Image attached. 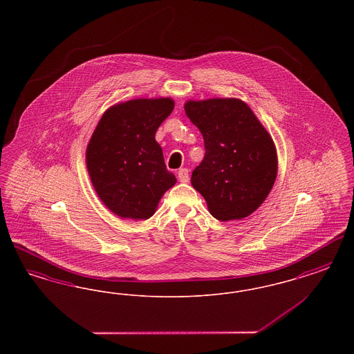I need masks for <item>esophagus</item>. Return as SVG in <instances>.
Wrapping results in <instances>:
<instances>
[{
    "label": "esophagus",
    "mask_w": 354,
    "mask_h": 354,
    "mask_svg": "<svg viewBox=\"0 0 354 354\" xmlns=\"http://www.w3.org/2000/svg\"><path fill=\"white\" fill-rule=\"evenodd\" d=\"M178 179L182 183H187L189 180V175H188V169H180L178 171Z\"/></svg>",
    "instance_id": "34e87169"
}]
</instances>
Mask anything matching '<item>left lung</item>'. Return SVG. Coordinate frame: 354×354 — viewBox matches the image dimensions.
I'll return each instance as SVG.
<instances>
[{
    "label": "left lung",
    "mask_w": 354,
    "mask_h": 354,
    "mask_svg": "<svg viewBox=\"0 0 354 354\" xmlns=\"http://www.w3.org/2000/svg\"><path fill=\"white\" fill-rule=\"evenodd\" d=\"M188 119L201 130L205 153L191 183L214 218L243 219L254 212L277 175L274 143L247 103L240 100L189 101Z\"/></svg>",
    "instance_id": "left-lung-1"
}]
</instances>
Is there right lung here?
Returning a JSON list of instances; mask_svg holds the SVG:
<instances>
[{"label": "right lung", "mask_w": 354, "mask_h": 354, "mask_svg": "<svg viewBox=\"0 0 354 354\" xmlns=\"http://www.w3.org/2000/svg\"><path fill=\"white\" fill-rule=\"evenodd\" d=\"M174 101L134 100L109 109L93 133L86 165L93 185L120 218H151L162 195L176 183L155 133Z\"/></svg>", "instance_id": "obj_1"}]
</instances>
